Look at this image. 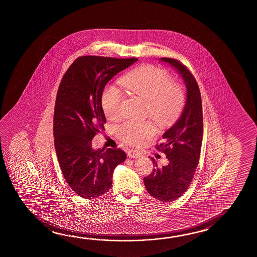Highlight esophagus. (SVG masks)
Segmentation results:
<instances>
[{
    "label": "esophagus",
    "mask_w": 257,
    "mask_h": 257,
    "mask_svg": "<svg viewBox=\"0 0 257 257\" xmlns=\"http://www.w3.org/2000/svg\"><path fill=\"white\" fill-rule=\"evenodd\" d=\"M127 155L130 156V158H139V157H141V153L140 152H138V151H133V150H131L127 153Z\"/></svg>",
    "instance_id": "obj_1"
}]
</instances>
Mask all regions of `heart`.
Wrapping results in <instances>:
<instances>
[{
	"label": "heart",
	"mask_w": 257,
	"mask_h": 257,
	"mask_svg": "<svg viewBox=\"0 0 257 257\" xmlns=\"http://www.w3.org/2000/svg\"><path fill=\"white\" fill-rule=\"evenodd\" d=\"M120 84L132 94L145 100L149 115L161 126L168 125L180 115L186 101L183 85L173 81L169 72L156 66L145 65L128 71ZM124 95L114 84L106 85L101 96L105 115L115 117L120 113ZM121 139L131 145H140L154 133V126L147 120L131 119L118 128Z\"/></svg>",
	"instance_id": "1"
}]
</instances>
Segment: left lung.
<instances>
[{
	"mask_svg": "<svg viewBox=\"0 0 257 257\" xmlns=\"http://www.w3.org/2000/svg\"><path fill=\"white\" fill-rule=\"evenodd\" d=\"M161 60L175 68L186 82V105L175 125L163 135L164 142L156 145L169 164L159 168L153 159L155 168L143 180L151 196L163 202H172L187 190L196 173L202 144V102L198 84L188 68L175 59Z\"/></svg>",
	"mask_w": 257,
	"mask_h": 257,
	"instance_id": "1",
	"label": "left lung"
}]
</instances>
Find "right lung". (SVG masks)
<instances>
[{
  "instance_id": "1",
  "label": "right lung",
  "mask_w": 257,
  "mask_h": 257,
  "mask_svg": "<svg viewBox=\"0 0 257 257\" xmlns=\"http://www.w3.org/2000/svg\"><path fill=\"white\" fill-rule=\"evenodd\" d=\"M137 60L82 56L60 82L53 117L55 149L66 182L83 198L92 199L108 191L114 170L126 160L121 149L94 151L92 140L106 122L101 104L105 84Z\"/></svg>"
}]
</instances>
